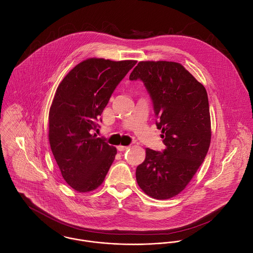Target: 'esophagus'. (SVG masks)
I'll list each match as a JSON object with an SVG mask.
<instances>
[{
	"instance_id": "obj_1",
	"label": "esophagus",
	"mask_w": 253,
	"mask_h": 253,
	"mask_svg": "<svg viewBox=\"0 0 253 253\" xmlns=\"http://www.w3.org/2000/svg\"><path fill=\"white\" fill-rule=\"evenodd\" d=\"M129 147L128 146H122V145H120V146H118L117 147V149L120 151V152H123V151H126V150H127Z\"/></svg>"
}]
</instances>
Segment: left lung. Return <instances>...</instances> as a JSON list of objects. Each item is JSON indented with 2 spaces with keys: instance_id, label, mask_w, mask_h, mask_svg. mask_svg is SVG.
I'll list each match as a JSON object with an SVG mask.
<instances>
[{
  "instance_id": "1",
  "label": "left lung",
  "mask_w": 253,
  "mask_h": 253,
  "mask_svg": "<svg viewBox=\"0 0 253 253\" xmlns=\"http://www.w3.org/2000/svg\"><path fill=\"white\" fill-rule=\"evenodd\" d=\"M129 80L143 82L167 147L163 152L146 149L136 180L148 196L170 199L185 189L208 154L211 126L207 90L181 64L169 61H141Z\"/></svg>"
}]
</instances>
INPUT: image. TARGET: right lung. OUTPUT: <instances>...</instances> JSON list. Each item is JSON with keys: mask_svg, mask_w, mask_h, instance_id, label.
I'll list each match as a JSON object with an SVG mask.
<instances>
[{"mask_svg": "<svg viewBox=\"0 0 253 253\" xmlns=\"http://www.w3.org/2000/svg\"><path fill=\"white\" fill-rule=\"evenodd\" d=\"M135 60L89 58L75 66L59 84L48 115V139L64 180L84 193L99 187L117 149L96 137L100 116Z\"/></svg>", "mask_w": 253, "mask_h": 253, "instance_id": "obj_1", "label": "right lung"}]
</instances>
